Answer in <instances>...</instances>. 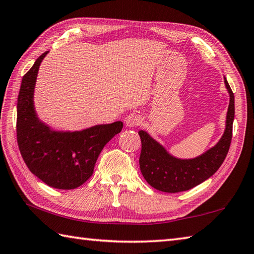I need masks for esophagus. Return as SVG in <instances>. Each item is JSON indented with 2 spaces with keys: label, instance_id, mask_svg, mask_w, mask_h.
I'll return each mask as SVG.
<instances>
[{
  "label": "esophagus",
  "instance_id": "1",
  "mask_svg": "<svg viewBox=\"0 0 254 254\" xmlns=\"http://www.w3.org/2000/svg\"><path fill=\"white\" fill-rule=\"evenodd\" d=\"M142 122H143V119L140 114L137 113H130L126 118V124L127 127H131L141 126Z\"/></svg>",
  "mask_w": 254,
  "mask_h": 254
}]
</instances>
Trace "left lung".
Returning a JSON list of instances; mask_svg holds the SVG:
<instances>
[{
    "instance_id": "obj_1",
    "label": "left lung",
    "mask_w": 254,
    "mask_h": 254,
    "mask_svg": "<svg viewBox=\"0 0 254 254\" xmlns=\"http://www.w3.org/2000/svg\"><path fill=\"white\" fill-rule=\"evenodd\" d=\"M230 94L226 131L216 146L192 160H178L171 156L161 144L138 131L142 142L140 168L143 177L155 190L164 192H180L190 190L212 176L221 166L229 151L235 119V96L225 78Z\"/></svg>"
}]
</instances>
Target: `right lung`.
I'll use <instances>...</instances> for the list:
<instances>
[{"mask_svg":"<svg viewBox=\"0 0 254 254\" xmlns=\"http://www.w3.org/2000/svg\"><path fill=\"white\" fill-rule=\"evenodd\" d=\"M46 54L36 59L22 79L17 98V144L25 164L35 176L51 187L73 190L90 178L102 148L121 132L123 123L118 121L64 133L52 131L39 122L33 93L39 64Z\"/></svg>","mask_w":254,"mask_h":254,"instance_id":"add662e5","label":"right lung"}]
</instances>
